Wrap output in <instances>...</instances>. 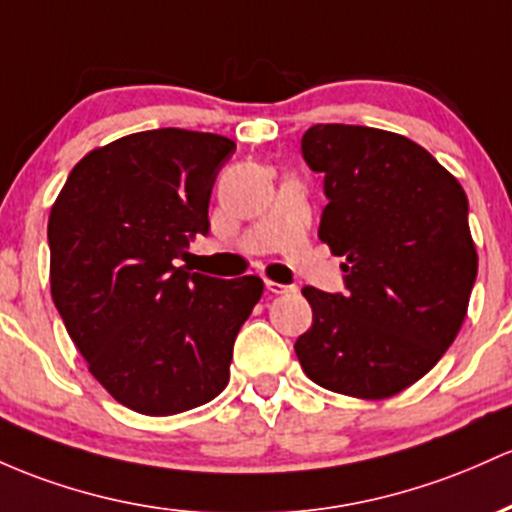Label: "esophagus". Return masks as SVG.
Listing matches in <instances>:
<instances>
[{
    "instance_id": "1",
    "label": "esophagus",
    "mask_w": 512,
    "mask_h": 512,
    "mask_svg": "<svg viewBox=\"0 0 512 512\" xmlns=\"http://www.w3.org/2000/svg\"><path fill=\"white\" fill-rule=\"evenodd\" d=\"M267 291H272V294H289V291H294V286H286V284H279V282H265Z\"/></svg>"
}]
</instances>
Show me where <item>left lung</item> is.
<instances>
[{
    "mask_svg": "<svg viewBox=\"0 0 512 512\" xmlns=\"http://www.w3.org/2000/svg\"><path fill=\"white\" fill-rule=\"evenodd\" d=\"M301 153L323 174L318 238L345 257V294L303 286L313 325L296 340L303 372L345 396H396L457 338L476 282L462 184L398 133L318 123Z\"/></svg>",
    "mask_w": 512,
    "mask_h": 512,
    "instance_id": "8db88e82",
    "label": "left lung"
}]
</instances>
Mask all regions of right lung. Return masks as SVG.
I'll return each instance as SVG.
<instances>
[{
  "mask_svg": "<svg viewBox=\"0 0 512 512\" xmlns=\"http://www.w3.org/2000/svg\"><path fill=\"white\" fill-rule=\"evenodd\" d=\"M235 143L155 128L92 150L48 218L50 294L94 379L143 415L204 406L226 389L260 277L177 267L209 233V199Z\"/></svg>",
  "mask_w": 512,
  "mask_h": 512,
  "instance_id": "right-lung-1",
  "label": "right lung"
}]
</instances>
